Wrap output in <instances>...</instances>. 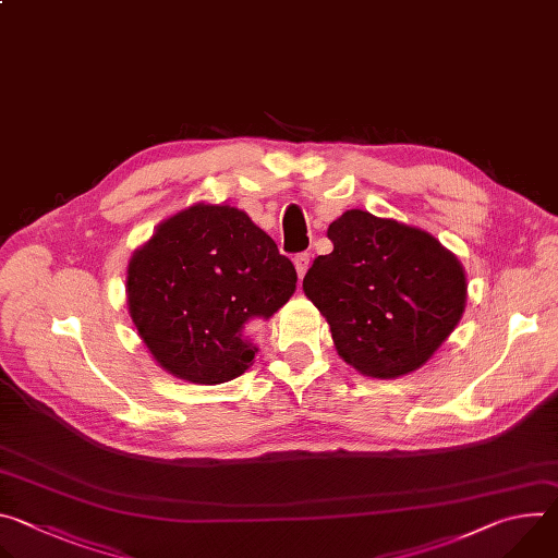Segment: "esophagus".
I'll return each instance as SVG.
<instances>
[{"label": "esophagus", "instance_id": "1", "mask_svg": "<svg viewBox=\"0 0 558 558\" xmlns=\"http://www.w3.org/2000/svg\"><path fill=\"white\" fill-rule=\"evenodd\" d=\"M308 260H311V256H308V254H298V256L293 258V265H295V271H298V276H300V278L306 274V269H308Z\"/></svg>", "mask_w": 558, "mask_h": 558}]
</instances>
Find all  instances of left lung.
Listing matches in <instances>:
<instances>
[{
    "label": "left lung",
    "instance_id": "8db88e82",
    "mask_svg": "<svg viewBox=\"0 0 558 558\" xmlns=\"http://www.w3.org/2000/svg\"><path fill=\"white\" fill-rule=\"evenodd\" d=\"M333 252L302 280L338 353L362 375L392 379L430 360L465 308V274L417 227L349 209L329 225Z\"/></svg>",
    "mask_w": 558,
    "mask_h": 558
}]
</instances>
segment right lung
<instances>
[{
  "mask_svg": "<svg viewBox=\"0 0 558 558\" xmlns=\"http://www.w3.org/2000/svg\"><path fill=\"white\" fill-rule=\"evenodd\" d=\"M295 267L252 218L196 203L156 227L128 265V308L168 373L194 384L243 375L250 331L293 295Z\"/></svg>",
  "mask_w": 558,
  "mask_h": 558,
  "instance_id": "1",
  "label": "right lung"
}]
</instances>
